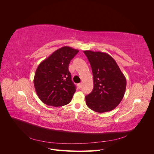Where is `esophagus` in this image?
<instances>
[{"instance_id": "esophagus-1", "label": "esophagus", "mask_w": 154, "mask_h": 154, "mask_svg": "<svg viewBox=\"0 0 154 154\" xmlns=\"http://www.w3.org/2000/svg\"><path fill=\"white\" fill-rule=\"evenodd\" d=\"M82 83H78V84L77 85H78V88H82Z\"/></svg>"}]
</instances>
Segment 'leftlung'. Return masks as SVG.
<instances>
[{
  "instance_id": "left-lung-1",
  "label": "left lung",
  "mask_w": 154,
  "mask_h": 154,
  "mask_svg": "<svg viewBox=\"0 0 154 154\" xmlns=\"http://www.w3.org/2000/svg\"><path fill=\"white\" fill-rule=\"evenodd\" d=\"M91 64L94 88L85 96L88 108L103 113L114 109L123 98L127 81L115 60L106 53L84 51Z\"/></svg>"
}]
</instances>
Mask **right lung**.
<instances>
[{"label":"right lung","mask_w":154,"mask_h":154,"mask_svg":"<svg viewBox=\"0 0 154 154\" xmlns=\"http://www.w3.org/2000/svg\"><path fill=\"white\" fill-rule=\"evenodd\" d=\"M79 51L64 46L55 51L37 67L34 85L37 95L45 105H66L71 102L76 92L71 80L69 64Z\"/></svg>","instance_id":"obj_1"}]
</instances>
